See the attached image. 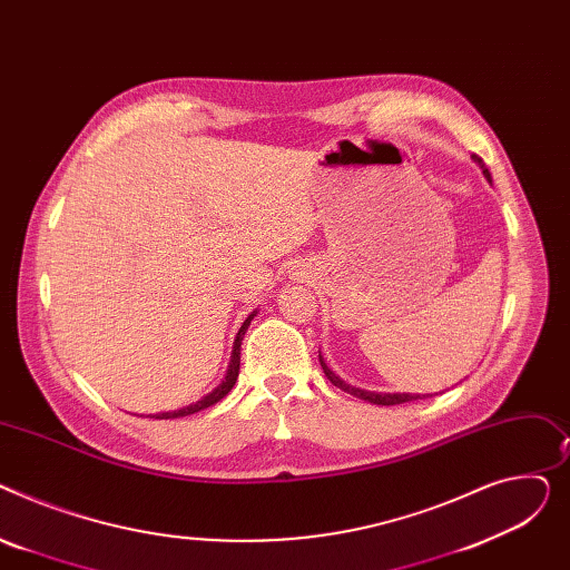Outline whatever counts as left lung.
<instances>
[{"label":"left lung","instance_id":"left-lung-1","mask_svg":"<svg viewBox=\"0 0 570 570\" xmlns=\"http://www.w3.org/2000/svg\"><path fill=\"white\" fill-rule=\"evenodd\" d=\"M474 160L481 165V170H483V175H485V179L492 184V179H490V173L485 170V165H483V160L474 154ZM320 363H322V371H324V375L328 377V382L333 384V386H338V389H343V391H347L350 395H354V397H361V400H367V403H373V405H403V403H412V400H425V397H430L432 393H425V395H419V393H375V391H363V389H356V386H350V384H345L336 373L331 371V367L324 363V358H322V354H320Z\"/></svg>","mask_w":570,"mask_h":570}]
</instances>
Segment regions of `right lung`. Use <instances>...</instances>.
Wrapping results in <instances>:
<instances>
[{
  "instance_id": "1",
  "label": "right lung",
  "mask_w": 570,
  "mask_h": 570,
  "mask_svg": "<svg viewBox=\"0 0 570 570\" xmlns=\"http://www.w3.org/2000/svg\"><path fill=\"white\" fill-rule=\"evenodd\" d=\"M257 315V311H253L248 317H246V322L242 324V328H239V333H237V338H234V345H232V358H229V365H227V373H225V380L212 391V393H207L205 397H199L197 403H193V405H186V407H181V410H175V412H160V414H154L156 419H181V416H188V414H195V412H203V410H207V407H212V405H216L218 400H223L229 391H232V386H234V382H237V377H239V363H242V341H244V336H246V331H248V326H250V322H253V317Z\"/></svg>"
}]
</instances>
